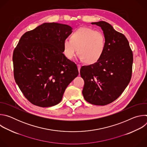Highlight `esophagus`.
<instances>
[{"label": "esophagus", "instance_id": "1", "mask_svg": "<svg viewBox=\"0 0 147 147\" xmlns=\"http://www.w3.org/2000/svg\"><path fill=\"white\" fill-rule=\"evenodd\" d=\"M77 67H78V71L80 72V69H81V65H77Z\"/></svg>", "mask_w": 147, "mask_h": 147}]
</instances>
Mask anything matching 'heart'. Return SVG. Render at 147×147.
<instances>
[{"label":"heart","instance_id":"obj_1","mask_svg":"<svg viewBox=\"0 0 147 147\" xmlns=\"http://www.w3.org/2000/svg\"><path fill=\"white\" fill-rule=\"evenodd\" d=\"M105 45V38L101 32L81 27L73 32L70 40L66 39L64 40V53L68 59H71L76 55L78 49L80 59L87 64H93L103 55Z\"/></svg>","mask_w":147,"mask_h":147}]
</instances>
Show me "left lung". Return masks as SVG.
<instances>
[{
	"label": "left lung",
	"mask_w": 147,
	"mask_h": 147,
	"mask_svg": "<svg viewBox=\"0 0 147 147\" xmlns=\"http://www.w3.org/2000/svg\"><path fill=\"white\" fill-rule=\"evenodd\" d=\"M91 24L101 28L106 45L98 61L81 67L80 75L84 80L82 92L88 102L103 106L115 100L128 86L133 56L127 38L110 24L103 21Z\"/></svg>",
	"instance_id": "obj_1"
}]
</instances>
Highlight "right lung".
Returning a JSON list of instances; mask_svg holds the SVG:
<instances>
[{
    "instance_id": "add662e5",
    "label": "right lung",
    "mask_w": 147,
    "mask_h": 147,
    "mask_svg": "<svg viewBox=\"0 0 147 147\" xmlns=\"http://www.w3.org/2000/svg\"><path fill=\"white\" fill-rule=\"evenodd\" d=\"M72 30L66 24L43 23L24 34L14 50L16 82L36 106L58 104L67 87L78 75L77 65L63 53L64 40Z\"/></svg>"
}]
</instances>
